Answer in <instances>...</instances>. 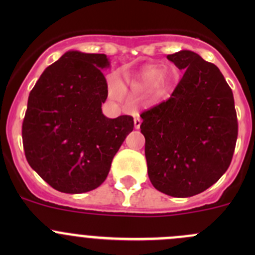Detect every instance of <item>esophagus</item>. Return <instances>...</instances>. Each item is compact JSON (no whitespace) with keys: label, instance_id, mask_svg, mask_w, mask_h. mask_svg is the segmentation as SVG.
I'll return each instance as SVG.
<instances>
[{"label":"esophagus","instance_id":"obj_1","mask_svg":"<svg viewBox=\"0 0 255 255\" xmlns=\"http://www.w3.org/2000/svg\"><path fill=\"white\" fill-rule=\"evenodd\" d=\"M140 125H142V120H140L139 117H135L134 118V127L138 129V128L140 127Z\"/></svg>","mask_w":255,"mask_h":255}]
</instances>
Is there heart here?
I'll return each instance as SVG.
<instances>
[{"label": "heart", "instance_id": "obj_1", "mask_svg": "<svg viewBox=\"0 0 255 255\" xmlns=\"http://www.w3.org/2000/svg\"><path fill=\"white\" fill-rule=\"evenodd\" d=\"M173 81V75L169 70H161L160 71V65H150L146 69H144L143 73L140 74L139 79L134 82V86L138 89H148L153 85L159 92L165 91L169 87V85ZM107 86H109V94L112 99L120 100L122 96V91L121 89H125L126 86L120 85V82L117 81V79L115 76H111L107 82Z\"/></svg>", "mask_w": 255, "mask_h": 255}]
</instances>
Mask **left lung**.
I'll list each match as a JSON object with an SVG mask.
<instances>
[{
    "label": "left lung",
    "instance_id": "8db88e82",
    "mask_svg": "<svg viewBox=\"0 0 255 255\" xmlns=\"http://www.w3.org/2000/svg\"><path fill=\"white\" fill-rule=\"evenodd\" d=\"M166 58L184 75L170 99L140 115V132L153 186L169 196L190 197L227 171L237 142V113L232 90L215 64L190 50Z\"/></svg>",
    "mask_w": 255,
    "mask_h": 255
}]
</instances>
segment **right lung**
<instances>
[{
    "mask_svg": "<svg viewBox=\"0 0 255 255\" xmlns=\"http://www.w3.org/2000/svg\"><path fill=\"white\" fill-rule=\"evenodd\" d=\"M105 54L66 51L49 65L28 97L22 125L25 158L53 189L81 194L106 180L113 156L133 130L130 116L107 118Z\"/></svg>",
    "mask_w": 255,
    "mask_h": 255,
    "instance_id": "right-lung-1",
    "label": "right lung"
}]
</instances>
